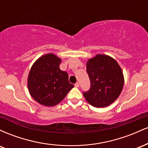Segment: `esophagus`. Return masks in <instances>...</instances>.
Returning <instances> with one entry per match:
<instances>
[{
    "label": "esophagus",
    "mask_w": 148,
    "mask_h": 148,
    "mask_svg": "<svg viewBox=\"0 0 148 148\" xmlns=\"http://www.w3.org/2000/svg\"><path fill=\"white\" fill-rule=\"evenodd\" d=\"M74 86H75V87H76V88H79V82L76 83L75 85H74Z\"/></svg>",
    "instance_id": "1"
}]
</instances>
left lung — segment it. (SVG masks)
<instances>
[{
	"instance_id": "obj_1",
	"label": "left lung",
	"mask_w": 148,
	"mask_h": 148,
	"mask_svg": "<svg viewBox=\"0 0 148 148\" xmlns=\"http://www.w3.org/2000/svg\"><path fill=\"white\" fill-rule=\"evenodd\" d=\"M86 70L90 80V88L84 96L92 106L103 108L118 99L123 90L124 76L114 58L97 54L88 60Z\"/></svg>"
}]
</instances>
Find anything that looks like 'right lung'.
I'll return each mask as SVG.
<instances>
[{"label":"right lung","instance_id":"right-lung-1","mask_svg":"<svg viewBox=\"0 0 148 148\" xmlns=\"http://www.w3.org/2000/svg\"><path fill=\"white\" fill-rule=\"evenodd\" d=\"M61 62V58L54 54H45L30 68L28 91L32 97L43 106H56L74 88V85L69 82L68 74L59 67Z\"/></svg>","mask_w":148,"mask_h":148}]
</instances>
